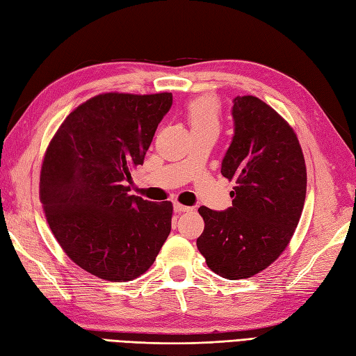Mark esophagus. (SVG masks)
Listing matches in <instances>:
<instances>
[{"label": "esophagus", "mask_w": 356, "mask_h": 356, "mask_svg": "<svg viewBox=\"0 0 356 356\" xmlns=\"http://www.w3.org/2000/svg\"><path fill=\"white\" fill-rule=\"evenodd\" d=\"M172 208H175V212H177V213L191 211V208H188V206H184V204H180V203H175V204H172Z\"/></svg>", "instance_id": "34e87169"}]
</instances>
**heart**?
I'll return each instance as SVG.
<instances>
[{
	"mask_svg": "<svg viewBox=\"0 0 356 356\" xmlns=\"http://www.w3.org/2000/svg\"><path fill=\"white\" fill-rule=\"evenodd\" d=\"M186 118L193 131L203 129H218L220 104L211 95L195 98L186 106Z\"/></svg>",
	"mask_w": 356,
	"mask_h": 356,
	"instance_id": "b5f03b06",
	"label": "heart"
}]
</instances>
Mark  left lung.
I'll return each mask as SVG.
<instances>
[{"instance_id":"8db88e82","label":"left lung","mask_w":356,"mask_h":356,"mask_svg":"<svg viewBox=\"0 0 356 356\" xmlns=\"http://www.w3.org/2000/svg\"><path fill=\"white\" fill-rule=\"evenodd\" d=\"M234 136L221 175L235 180L226 211L198 208L197 247L208 267L230 280L267 268L290 243L307 195V167L294 130L253 95L236 97Z\"/></svg>"}]
</instances>
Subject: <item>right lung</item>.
<instances>
[{
  "mask_svg": "<svg viewBox=\"0 0 356 356\" xmlns=\"http://www.w3.org/2000/svg\"><path fill=\"white\" fill-rule=\"evenodd\" d=\"M171 92H109L72 111L49 143L40 202L63 252L90 275L131 280L152 267L171 230V202L131 195Z\"/></svg>",
  "mask_w": 356,
  "mask_h": 356,
  "instance_id": "1",
  "label": "right lung"
}]
</instances>
